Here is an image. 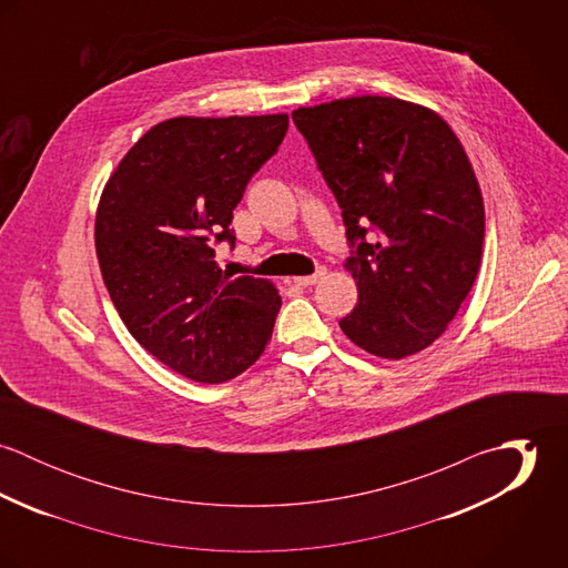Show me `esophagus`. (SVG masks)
<instances>
[{
    "mask_svg": "<svg viewBox=\"0 0 568 568\" xmlns=\"http://www.w3.org/2000/svg\"><path fill=\"white\" fill-rule=\"evenodd\" d=\"M325 273H327V268L325 266H317V271L313 273V275H304V277H293V282L297 284V286H315L322 277H325Z\"/></svg>",
    "mask_w": 568,
    "mask_h": 568,
    "instance_id": "1",
    "label": "esophagus"
}]
</instances>
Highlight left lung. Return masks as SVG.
Segmentation results:
<instances>
[{
  "label": "left lung",
  "mask_w": 568,
  "mask_h": 568,
  "mask_svg": "<svg viewBox=\"0 0 568 568\" xmlns=\"http://www.w3.org/2000/svg\"><path fill=\"white\" fill-rule=\"evenodd\" d=\"M293 122L343 210L358 304L338 325L400 361L455 320L481 264L486 212L462 142L435 111L387 95L300 106Z\"/></svg>",
  "instance_id": "1"
}]
</instances>
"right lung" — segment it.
<instances>
[{
	"mask_svg": "<svg viewBox=\"0 0 568 568\" xmlns=\"http://www.w3.org/2000/svg\"><path fill=\"white\" fill-rule=\"evenodd\" d=\"M286 131V113L170 118L102 190L95 253L111 302L144 349L194 383L236 378L271 338L277 288L223 273L214 244L236 243L234 207Z\"/></svg>",
	"mask_w": 568,
	"mask_h": 568,
	"instance_id": "obj_1",
	"label": "right lung"
}]
</instances>
